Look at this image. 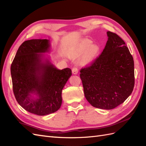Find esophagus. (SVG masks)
Here are the masks:
<instances>
[{"label": "esophagus", "instance_id": "1", "mask_svg": "<svg viewBox=\"0 0 146 146\" xmlns=\"http://www.w3.org/2000/svg\"><path fill=\"white\" fill-rule=\"evenodd\" d=\"M78 69L77 68H74L72 69V72L73 74L74 75H76L78 74Z\"/></svg>", "mask_w": 146, "mask_h": 146}]
</instances>
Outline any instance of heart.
<instances>
[{
	"mask_svg": "<svg viewBox=\"0 0 146 146\" xmlns=\"http://www.w3.org/2000/svg\"><path fill=\"white\" fill-rule=\"evenodd\" d=\"M91 42L86 41L83 44L80 48V51L82 52L86 50L83 56V61L86 64L92 62L99 53V47L98 45L92 44L91 46Z\"/></svg>",
	"mask_w": 146,
	"mask_h": 146,
	"instance_id": "1",
	"label": "heart"
}]
</instances>
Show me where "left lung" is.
I'll list each match as a JSON object with an SVG mask.
<instances>
[{
  "mask_svg": "<svg viewBox=\"0 0 146 146\" xmlns=\"http://www.w3.org/2000/svg\"><path fill=\"white\" fill-rule=\"evenodd\" d=\"M108 41L101 55L80 70L85 96L92 107L111 110L131 94L135 85L134 61L125 42L107 32Z\"/></svg>",
  "mask_w": 146,
  "mask_h": 146,
  "instance_id": "obj_1",
  "label": "left lung"
}]
</instances>
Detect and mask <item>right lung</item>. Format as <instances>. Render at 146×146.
<instances>
[{"instance_id": "add662e5", "label": "right lung", "mask_w": 146, "mask_h": 146, "mask_svg": "<svg viewBox=\"0 0 146 146\" xmlns=\"http://www.w3.org/2000/svg\"><path fill=\"white\" fill-rule=\"evenodd\" d=\"M49 39L24 41L11 66L13 92L26 111L45 116L58 110L61 92L72 75L71 69H57L44 54L50 52ZM47 55L48 56L46 57Z\"/></svg>"}]
</instances>
